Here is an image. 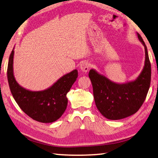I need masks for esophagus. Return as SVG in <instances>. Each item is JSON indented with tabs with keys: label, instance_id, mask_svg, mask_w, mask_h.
Here are the masks:
<instances>
[{
	"label": "esophagus",
	"instance_id": "1",
	"mask_svg": "<svg viewBox=\"0 0 158 158\" xmlns=\"http://www.w3.org/2000/svg\"><path fill=\"white\" fill-rule=\"evenodd\" d=\"M90 69V64L87 61L82 62L81 65H80V70L84 73H87V72Z\"/></svg>",
	"mask_w": 158,
	"mask_h": 158
}]
</instances>
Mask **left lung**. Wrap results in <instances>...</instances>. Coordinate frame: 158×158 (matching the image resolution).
<instances>
[{"label":"left lung","instance_id":"1","mask_svg":"<svg viewBox=\"0 0 158 158\" xmlns=\"http://www.w3.org/2000/svg\"><path fill=\"white\" fill-rule=\"evenodd\" d=\"M145 50L144 68L134 81L117 84L94 69L89 72L96 106L103 116L111 120L126 118L136 113L144 103L151 84V68L147 48L137 33Z\"/></svg>","mask_w":158,"mask_h":158}]
</instances>
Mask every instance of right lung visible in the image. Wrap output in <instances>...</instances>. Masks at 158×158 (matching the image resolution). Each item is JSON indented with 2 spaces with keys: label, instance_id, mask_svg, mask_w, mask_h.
I'll return each instance as SVG.
<instances>
[{
  "label": "right lung",
  "instance_id": "right-lung-1",
  "mask_svg": "<svg viewBox=\"0 0 158 158\" xmlns=\"http://www.w3.org/2000/svg\"><path fill=\"white\" fill-rule=\"evenodd\" d=\"M14 48L7 66V79L11 94L21 110L31 118L42 123H52L62 116L68 105L67 93L78 77L77 70L62 76L50 87L32 91L22 87L14 74Z\"/></svg>",
  "mask_w": 158,
  "mask_h": 158
}]
</instances>
